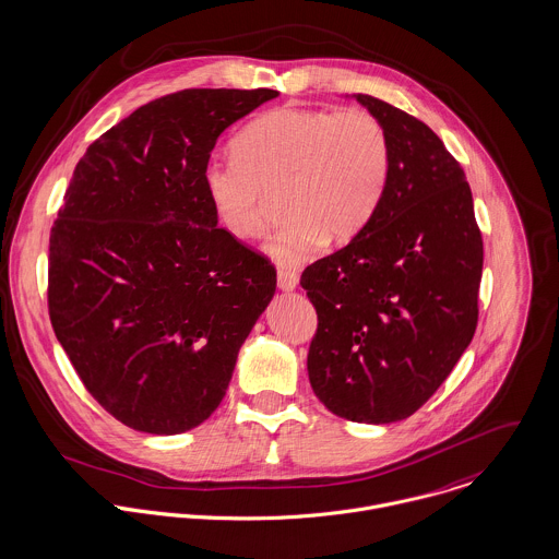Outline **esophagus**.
<instances>
[{"mask_svg": "<svg viewBox=\"0 0 559 559\" xmlns=\"http://www.w3.org/2000/svg\"><path fill=\"white\" fill-rule=\"evenodd\" d=\"M276 283H278V289L283 292H294L298 287V276L289 270H278V276H276Z\"/></svg>", "mask_w": 559, "mask_h": 559, "instance_id": "1", "label": "esophagus"}]
</instances>
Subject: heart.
<instances>
[{
	"mask_svg": "<svg viewBox=\"0 0 559 559\" xmlns=\"http://www.w3.org/2000/svg\"><path fill=\"white\" fill-rule=\"evenodd\" d=\"M233 146L235 155L205 164V194L224 228L250 239L265 226L267 192L283 188L285 223L265 241L281 267L313 259L324 241L354 237L389 179V135L365 110L276 108L252 118Z\"/></svg>",
	"mask_w": 559,
	"mask_h": 559,
	"instance_id": "1",
	"label": "heart"
}]
</instances>
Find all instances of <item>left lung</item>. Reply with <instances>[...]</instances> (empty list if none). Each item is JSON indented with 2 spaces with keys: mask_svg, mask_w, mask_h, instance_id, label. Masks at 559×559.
I'll list each match as a JSON object with an SVG mask.
<instances>
[{
  "mask_svg": "<svg viewBox=\"0 0 559 559\" xmlns=\"http://www.w3.org/2000/svg\"><path fill=\"white\" fill-rule=\"evenodd\" d=\"M354 99L389 135V179L369 223L302 272L318 311L307 369L336 417L393 424L435 395L475 335L484 243L443 140L386 102Z\"/></svg>",
  "mask_w": 559,
  "mask_h": 559,
  "instance_id": "1",
  "label": "left lung"
}]
</instances>
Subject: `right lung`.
<instances>
[{
    "label": "right lung",
    "instance_id": "1",
    "mask_svg": "<svg viewBox=\"0 0 559 559\" xmlns=\"http://www.w3.org/2000/svg\"><path fill=\"white\" fill-rule=\"evenodd\" d=\"M278 91L155 99L78 162L49 235V318L88 393L120 424L181 435L221 406L276 270L218 218L203 168L228 124Z\"/></svg>",
    "mask_w": 559,
    "mask_h": 559
}]
</instances>
